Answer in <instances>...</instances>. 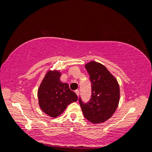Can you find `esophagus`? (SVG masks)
<instances>
[{"mask_svg":"<svg viewBox=\"0 0 152 152\" xmlns=\"http://www.w3.org/2000/svg\"><path fill=\"white\" fill-rule=\"evenodd\" d=\"M75 93H76V94L77 95V96H79V91L78 90H76L75 91Z\"/></svg>","mask_w":152,"mask_h":152,"instance_id":"esophagus-1","label":"esophagus"}]
</instances>
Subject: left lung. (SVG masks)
<instances>
[{"mask_svg":"<svg viewBox=\"0 0 152 152\" xmlns=\"http://www.w3.org/2000/svg\"><path fill=\"white\" fill-rule=\"evenodd\" d=\"M91 83V98L79 103L84 117L93 124L103 123L110 119L119 104L120 91L117 79L101 63L91 61L85 65Z\"/></svg>","mask_w":152,"mask_h":152,"instance_id":"8db88e82","label":"left lung"}]
</instances>
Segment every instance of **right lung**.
I'll return each instance as SVG.
<instances>
[{"instance_id":"1","label":"right lung","mask_w":152,"mask_h":152,"mask_svg":"<svg viewBox=\"0 0 152 152\" xmlns=\"http://www.w3.org/2000/svg\"><path fill=\"white\" fill-rule=\"evenodd\" d=\"M61 75L60 72L50 70L45 75L37 91L39 107L53 118L59 116L67 106L78 99L77 95L70 90L68 84L60 80Z\"/></svg>"}]
</instances>
